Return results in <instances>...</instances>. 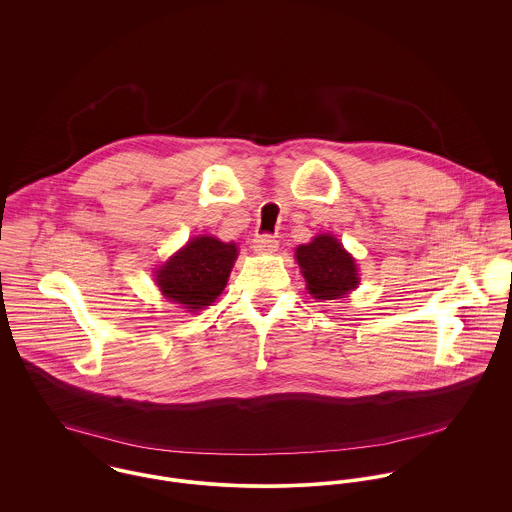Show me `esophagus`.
<instances>
[{
	"instance_id": "1",
	"label": "esophagus",
	"mask_w": 512,
	"mask_h": 512,
	"mask_svg": "<svg viewBox=\"0 0 512 512\" xmlns=\"http://www.w3.org/2000/svg\"><path fill=\"white\" fill-rule=\"evenodd\" d=\"M252 248L256 252H262V254H268V252H276L278 250V240L270 234H260L254 238L252 242Z\"/></svg>"
}]
</instances>
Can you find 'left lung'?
Returning <instances> with one entry per match:
<instances>
[{"mask_svg": "<svg viewBox=\"0 0 512 512\" xmlns=\"http://www.w3.org/2000/svg\"><path fill=\"white\" fill-rule=\"evenodd\" d=\"M295 260L315 299H339L353 292L361 278L355 258L333 234H317L295 248Z\"/></svg>", "mask_w": 512, "mask_h": 512, "instance_id": "1", "label": "left lung"}]
</instances>
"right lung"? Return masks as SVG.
<instances>
[{"label":"right lung","instance_id":"add662e5","mask_svg":"<svg viewBox=\"0 0 512 512\" xmlns=\"http://www.w3.org/2000/svg\"><path fill=\"white\" fill-rule=\"evenodd\" d=\"M236 256L234 242H220L209 234L195 236L155 270V284L169 301L189 311L203 309L224 290Z\"/></svg>","mask_w":512,"mask_h":512}]
</instances>
